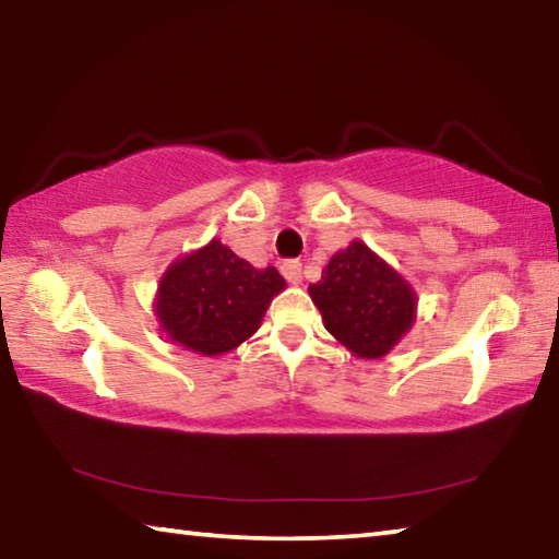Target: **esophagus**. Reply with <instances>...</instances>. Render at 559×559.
I'll use <instances>...</instances> for the list:
<instances>
[{"label": "esophagus", "mask_w": 559, "mask_h": 559, "mask_svg": "<svg viewBox=\"0 0 559 559\" xmlns=\"http://www.w3.org/2000/svg\"><path fill=\"white\" fill-rule=\"evenodd\" d=\"M281 273H283V278H286L288 283H293V286H296V283L302 281V263L296 261V259L283 261L281 263Z\"/></svg>", "instance_id": "1"}]
</instances>
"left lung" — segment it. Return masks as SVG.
Listing matches in <instances>:
<instances>
[{
  "label": "left lung",
  "instance_id": "8db88e82",
  "mask_svg": "<svg viewBox=\"0 0 559 559\" xmlns=\"http://www.w3.org/2000/svg\"><path fill=\"white\" fill-rule=\"evenodd\" d=\"M325 328L357 357H382L412 328L416 298L400 273L353 241L308 288Z\"/></svg>",
  "mask_w": 559,
  "mask_h": 559
}]
</instances>
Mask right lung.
Segmentation results:
<instances>
[{
	"mask_svg": "<svg viewBox=\"0 0 559 559\" xmlns=\"http://www.w3.org/2000/svg\"><path fill=\"white\" fill-rule=\"evenodd\" d=\"M283 288L286 281L276 269H253L214 239L165 273L157 318L175 343L200 355H224L257 333Z\"/></svg>",
	"mask_w": 559,
	"mask_h": 559,
	"instance_id": "obj_1",
	"label": "right lung"
}]
</instances>
